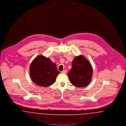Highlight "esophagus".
<instances>
[{
    "mask_svg": "<svg viewBox=\"0 0 126 126\" xmlns=\"http://www.w3.org/2000/svg\"><path fill=\"white\" fill-rule=\"evenodd\" d=\"M66 72H67V70H64L62 71L61 72V73H63V74H66Z\"/></svg>",
    "mask_w": 126,
    "mask_h": 126,
    "instance_id": "34e87169",
    "label": "esophagus"
}]
</instances>
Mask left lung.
<instances>
[{
  "label": "left lung",
  "instance_id": "obj_1",
  "mask_svg": "<svg viewBox=\"0 0 126 126\" xmlns=\"http://www.w3.org/2000/svg\"><path fill=\"white\" fill-rule=\"evenodd\" d=\"M93 73V67L90 62L84 56L80 55L74 59L72 68L67 76L73 85L80 88L90 84Z\"/></svg>",
  "mask_w": 126,
  "mask_h": 126
}]
</instances>
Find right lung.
I'll return each mask as SVG.
<instances>
[{
	"label": "right lung",
	"mask_w": 126,
	"mask_h": 126,
	"mask_svg": "<svg viewBox=\"0 0 126 126\" xmlns=\"http://www.w3.org/2000/svg\"><path fill=\"white\" fill-rule=\"evenodd\" d=\"M59 73L54 62L43 55L36 57L30 65V77L38 86L46 87L53 84Z\"/></svg>",
	"instance_id": "obj_1"
}]
</instances>
